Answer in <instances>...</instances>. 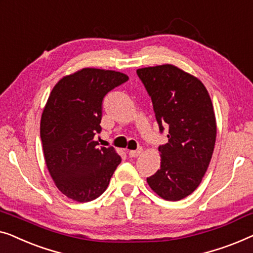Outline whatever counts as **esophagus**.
Returning <instances> with one entry per match:
<instances>
[{"instance_id": "esophagus-1", "label": "esophagus", "mask_w": 253, "mask_h": 253, "mask_svg": "<svg viewBox=\"0 0 253 253\" xmlns=\"http://www.w3.org/2000/svg\"><path fill=\"white\" fill-rule=\"evenodd\" d=\"M142 154V148H138L136 150H129L128 151V156L131 158H135V157H138Z\"/></svg>"}]
</instances>
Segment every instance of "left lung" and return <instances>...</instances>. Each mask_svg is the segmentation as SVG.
<instances>
[{
	"label": "left lung",
	"mask_w": 253,
	"mask_h": 253,
	"mask_svg": "<svg viewBox=\"0 0 253 253\" xmlns=\"http://www.w3.org/2000/svg\"><path fill=\"white\" fill-rule=\"evenodd\" d=\"M151 96L159 129L169 127V142L158 148L161 169L147 177L166 201L193 194L211 162L216 137L213 104L204 84L173 64L136 70Z\"/></svg>",
	"instance_id": "obj_1"
}]
</instances>
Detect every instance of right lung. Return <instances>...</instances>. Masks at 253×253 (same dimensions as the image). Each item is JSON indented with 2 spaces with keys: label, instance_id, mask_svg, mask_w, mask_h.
Listing matches in <instances>:
<instances>
[{
  "label": "right lung",
  "instance_id": "1",
  "mask_svg": "<svg viewBox=\"0 0 253 253\" xmlns=\"http://www.w3.org/2000/svg\"><path fill=\"white\" fill-rule=\"evenodd\" d=\"M128 80L112 70L84 67L55 84L42 112L40 135L45 165L60 193L79 203L104 193L122 162L115 148L94 140L102 130V101Z\"/></svg>",
  "mask_w": 253,
  "mask_h": 253
}]
</instances>
